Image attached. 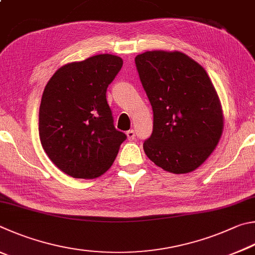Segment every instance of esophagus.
Listing matches in <instances>:
<instances>
[{"instance_id": "1", "label": "esophagus", "mask_w": 255, "mask_h": 255, "mask_svg": "<svg viewBox=\"0 0 255 255\" xmlns=\"http://www.w3.org/2000/svg\"><path fill=\"white\" fill-rule=\"evenodd\" d=\"M127 135H128V139L130 141L134 140L135 139V131L134 130H128L127 132Z\"/></svg>"}]
</instances>
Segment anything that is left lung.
Returning a JSON list of instances; mask_svg holds the SVG:
<instances>
[{
	"label": "left lung",
	"instance_id": "obj_1",
	"mask_svg": "<svg viewBox=\"0 0 255 255\" xmlns=\"http://www.w3.org/2000/svg\"><path fill=\"white\" fill-rule=\"evenodd\" d=\"M135 66L153 111L145 154L166 171H194L223 131L221 103L206 70L179 51H146L135 57Z\"/></svg>",
	"mask_w": 255,
	"mask_h": 255
}]
</instances>
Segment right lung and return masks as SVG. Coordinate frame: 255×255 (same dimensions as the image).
Listing matches in <instances>:
<instances>
[{
	"instance_id": "right-lung-1",
	"label": "right lung",
	"mask_w": 255,
	"mask_h": 255,
	"mask_svg": "<svg viewBox=\"0 0 255 255\" xmlns=\"http://www.w3.org/2000/svg\"><path fill=\"white\" fill-rule=\"evenodd\" d=\"M123 66L97 55L62 66L44 87L39 135L49 159L68 176L93 179L109 170L127 139L116 130L106 91Z\"/></svg>"
}]
</instances>
